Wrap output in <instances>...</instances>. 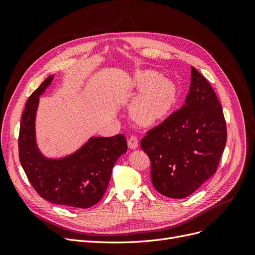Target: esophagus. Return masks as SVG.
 Returning a JSON list of instances; mask_svg holds the SVG:
<instances>
[{
  "label": "esophagus",
  "instance_id": "obj_1",
  "mask_svg": "<svg viewBox=\"0 0 255 255\" xmlns=\"http://www.w3.org/2000/svg\"><path fill=\"white\" fill-rule=\"evenodd\" d=\"M128 143V148L129 149H133V150L137 149L138 148V138L136 136H134V135L129 136Z\"/></svg>",
  "mask_w": 255,
  "mask_h": 255
}]
</instances>
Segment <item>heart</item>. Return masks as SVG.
Segmentation results:
<instances>
[{
	"label": "heart",
	"instance_id": "1",
	"mask_svg": "<svg viewBox=\"0 0 255 255\" xmlns=\"http://www.w3.org/2000/svg\"><path fill=\"white\" fill-rule=\"evenodd\" d=\"M135 87L142 92L135 99L130 112L141 123H152L164 118L176 101L175 84L156 72L144 71L136 75Z\"/></svg>",
	"mask_w": 255,
	"mask_h": 255
}]
</instances>
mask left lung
I'll return each mask as SVG.
<instances>
[{"label":"left lung","mask_w":255,"mask_h":255,"mask_svg":"<svg viewBox=\"0 0 255 255\" xmlns=\"http://www.w3.org/2000/svg\"><path fill=\"white\" fill-rule=\"evenodd\" d=\"M227 142L222 107L204 76L191 67L185 104L141 139L151 181L168 198L190 196L217 170Z\"/></svg>","instance_id":"8db88e82"}]
</instances>
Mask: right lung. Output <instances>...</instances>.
<instances>
[{"instance_id": "add662e5", "label": "right lung", "mask_w": 255, "mask_h": 255, "mask_svg": "<svg viewBox=\"0 0 255 255\" xmlns=\"http://www.w3.org/2000/svg\"><path fill=\"white\" fill-rule=\"evenodd\" d=\"M54 75L38 87L25 104L19 133V158L23 170L41 198L54 204L88 208L102 199L117 159L128 150L126 137H90L80 149L60 158L44 156L36 140L39 97Z\"/></svg>"}]
</instances>
